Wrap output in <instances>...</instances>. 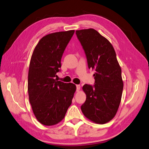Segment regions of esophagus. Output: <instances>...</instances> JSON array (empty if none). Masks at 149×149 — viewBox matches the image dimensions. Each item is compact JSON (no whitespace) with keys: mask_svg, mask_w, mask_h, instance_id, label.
<instances>
[{"mask_svg":"<svg viewBox=\"0 0 149 149\" xmlns=\"http://www.w3.org/2000/svg\"><path fill=\"white\" fill-rule=\"evenodd\" d=\"M81 88V86L79 84H77L76 85V91L78 92Z\"/></svg>","mask_w":149,"mask_h":149,"instance_id":"esophagus-1","label":"esophagus"}]
</instances>
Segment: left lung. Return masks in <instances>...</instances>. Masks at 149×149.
Instances as JSON below:
<instances>
[{
	"label": "left lung",
	"mask_w": 149,
	"mask_h": 149,
	"mask_svg": "<svg viewBox=\"0 0 149 149\" xmlns=\"http://www.w3.org/2000/svg\"><path fill=\"white\" fill-rule=\"evenodd\" d=\"M87 58L88 68L94 70L95 83L86 84L83 90L86 100L81 109L86 118L97 124L114 118L123 90L121 68L109 40L93 29L76 31Z\"/></svg>",
	"instance_id": "1"
}]
</instances>
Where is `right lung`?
Returning a JSON list of instances; mask_svg holds the SVG:
<instances>
[{"mask_svg":"<svg viewBox=\"0 0 149 149\" xmlns=\"http://www.w3.org/2000/svg\"><path fill=\"white\" fill-rule=\"evenodd\" d=\"M74 30L47 35L40 40L31 57L29 75V101L39 123L53 125L65 118L71 104L76 85L55 79L61 59Z\"/></svg>","mask_w":149,"mask_h":149,"instance_id":"right-lung-1","label":"right lung"}]
</instances>
